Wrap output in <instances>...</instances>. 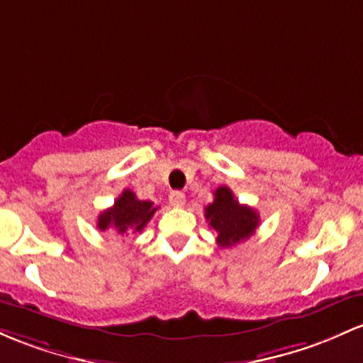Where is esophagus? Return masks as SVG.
Wrapping results in <instances>:
<instances>
[{
	"label": "esophagus",
	"instance_id": "esophagus-1",
	"mask_svg": "<svg viewBox=\"0 0 363 363\" xmlns=\"http://www.w3.org/2000/svg\"><path fill=\"white\" fill-rule=\"evenodd\" d=\"M169 201L172 206H177V208H182V206L186 205V196L184 193H181V191H172L169 196Z\"/></svg>",
	"mask_w": 363,
	"mask_h": 363
}]
</instances>
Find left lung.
Instances as JSON below:
<instances>
[{"mask_svg":"<svg viewBox=\"0 0 363 363\" xmlns=\"http://www.w3.org/2000/svg\"><path fill=\"white\" fill-rule=\"evenodd\" d=\"M205 218L217 233V242L222 248L246 241L260 224L257 210L241 205L227 186L215 189L213 201L205 208Z\"/></svg>","mask_w":363,"mask_h":363,"instance_id":"obj_1","label":"left lung"}]
</instances>
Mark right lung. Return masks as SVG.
I'll return each mask as SVG.
<instances>
[{
	"label": "right lung",
	"instance_id": "add662e5",
	"mask_svg": "<svg viewBox=\"0 0 363 363\" xmlns=\"http://www.w3.org/2000/svg\"><path fill=\"white\" fill-rule=\"evenodd\" d=\"M157 210L151 201L138 200L133 191L125 189L115 200L113 206L99 213L98 229H111L121 236L127 233H141Z\"/></svg>",
	"mask_w": 363,
	"mask_h": 363
}]
</instances>
